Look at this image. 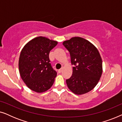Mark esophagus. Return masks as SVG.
<instances>
[{
	"label": "esophagus",
	"mask_w": 122,
	"mask_h": 122,
	"mask_svg": "<svg viewBox=\"0 0 122 122\" xmlns=\"http://www.w3.org/2000/svg\"><path fill=\"white\" fill-rule=\"evenodd\" d=\"M63 68H61V69H59L58 70V72L59 73H61V71H63Z\"/></svg>",
	"instance_id": "esophagus-1"
}]
</instances>
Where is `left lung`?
<instances>
[{"instance_id": "obj_1", "label": "left lung", "mask_w": 122, "mask_h": 122, "mask_svg": "<svg viewBox=\"0 0 122 122\" xmlns=\"http://www.w3.org/2000/svg\"><path fill=\"white\" fill-rule=\"evenodd\" d=\"M69 51L73 73L66 80L69 89L81 95L92 91L98 84L103 71L102 60L96 46L81 37H73L63 41Z\"/></svg>"}]
</instances>
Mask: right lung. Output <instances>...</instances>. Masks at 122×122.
I'll use <instances>...</instances> for the list:
<instances>
[{
    "label": "right lung",
    "mask_w": 122,
    "mask_h": 122,
    "mask_svg": "<svg viewBox=\"0 0 122 122\" xmlns=\"http://www.w3.org/2000/svg\"><path fill=\"white\" fill-rule=\"evenodd\" d=\"M58 41L44 36H38L25 45L19 59V70L21 79L31 91L44 92L54 82L56 72L51 67L50 51Z\"/></svg>",
    "instance_id": "right-lung-1"
}]
</instances>
